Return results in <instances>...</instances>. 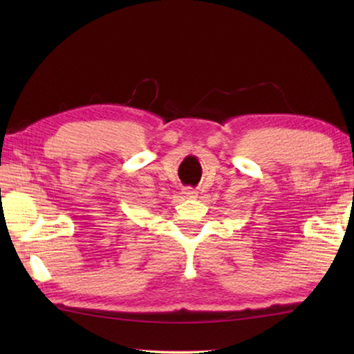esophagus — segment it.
Segmentation results:
<instances>
[{"instance_id": "34e87169", "label": "esophagus", "mask_w": 354, "mask_h": 354, "mask_svg": "<svg viewBox=\"0 0 354 354\" xmlns=\"http://www.w3.org/2000/svg\"><path fill=\"white\" fill-rule=\"evenodd\" d=\"M183 194H184V198H196V190H194V189H184L183 190Z\"/></svg>"}]
</instances>
